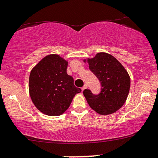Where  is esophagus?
I'll use <instances>...</instances> for the list:
<instances>
[{"label":"esophagus","mask_w":158,"mask_h":158,"mask_svg":"<svg viewBox=\"0 0 158 158\" xmlns=\"http://www.w3.org/2000/svg\"><path fill=\"white\" fill-rule=\"evenodd\" d=\"M87 87V85H85L84 86H83L82 87H81V90L83 91V90H85V89H86Z\"/></svg>","instance_id":"esophagus-1"}]
</instances>
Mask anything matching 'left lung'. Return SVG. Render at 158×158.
Returning a JSON list of instances; mask_svg holds the SVG:
<instances>
[{
	"mask_svg": "<svg viewBox=\"0 0 158 158\" xmlns=\"http://www.w3.org/2000/svg\"><path fill=\"white\" fill-rule=\"evenodd\" d=\"M87 62L101 83V91L97 95L87 89L83 91L87 103L100 115L115 113L122 107L128 96L130 76L122 64L109 54L98 53L95 57L87 59Z\"/></svg>",
	"mask_w": 158,
	"mask_h": 158,
	"instance_id": "left-lung-1",
	"label": "left lung"
}]
</instances>
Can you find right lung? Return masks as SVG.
<instances>
[{"label": "right lung", "instance_id": "add662e5", "mask_svg": "<svg viewBox=\"0 0 158 158\" xmlns=\"http://www.w3.org/2000/svg\"><path fill=\"white\" fill-rule=\"evenodd\" d=\"M68 62L57 54L44 57L31 70L29 94L34 104L47 115L57 116L67 110L73 98L81 92L67 73Z\"/></svg>", "mask_w": 158, "mask_h": 158}]
</instances>
